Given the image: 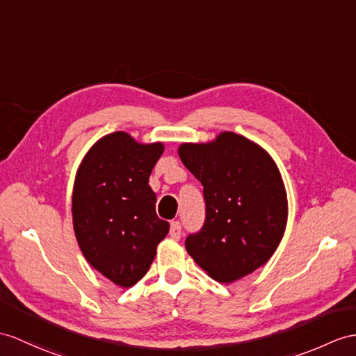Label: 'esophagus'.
<instances>
[{
	"label": "esophagus",
	"instance_id": "1",
	"mask_svg": "<svg viewBox=\"0 0 356 356\" xmlns=\"http://www.w3.org/2000/svg\"><path fill=\"white\" fill-rule=\"evenodd\" d=\"M169 234H170V237L173 240H179L181 238V223L179 222H172Z\"/></svg>",
	"mask_w": 356,
	"mask_h": 356
}]
</instances>
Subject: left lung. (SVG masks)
Listing matches in <instances>:
<instances>
[{"label": "left lung", "mask_w": 356, "mask_h": 356, "mask_svg": "<svg viewBox=\"0 0 356 356\" xmlns=\"http://www.w3.org/2000/svg\"><path fill=\"white\" fill-rule=\"evenodd\" d=\"M178 154L204 186L205 222L186 238L190 257L225 284L264 266L281 243L289 216L273 159L231 131L208 143H183Z\"/></svg>", "instance_id": "obj_1"}]
</instances>
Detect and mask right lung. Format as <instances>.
<instances>
[{
    "label": "right lung",
    "mask_w": 356,
    "mask_h": 356,
    "mask_svg": "<svg viewBox=\"0 0 356 356\" xmlns=\"http://www.w3.org/2000/svg\"><path fill=\"white\" fill-rule=\"evenodd\" d=\"M163 143L143 145L124 133L104 136L76 170L74 231L84 258L119 287L140 281L154 261L169 223L155 213L149 175Z\"/></svg>",
    "instance_id": "add662e5"
}]
</instances>
